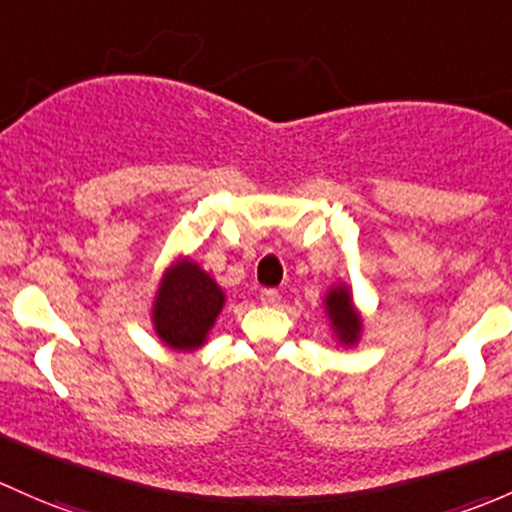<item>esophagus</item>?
Segmentation results:
<instances>
[{
	"instance_id": "esophagus-1",
	"label": "esophagus",
	"mask_w": 512,
	"mask_h": 512,
	"mask_svg": "<svg viewBox=\"0 0 512 512\" xmlns=\"http://www.w3.org/2000/svg\"><path fill=\"white\" fill-rule=\"evenodd\" d=\"M279 299H282V297H279L277 289H262L260 301H262V304H265V306H277Z\"/></svg>"
}]
</instances>
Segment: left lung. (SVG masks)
Masks as SVG:
<instances>
[{
	"instance_id": "8db88e82",
	"label": "left lung",
	"mask_w": 512,
	"mask_h": 512,
	"mask_svg": "<svg viewBox=\"0 0 512 512\" xmlns=\"http://www.w3.org/2000/svg\"><path fill=\"white\" fill-rule=\"evenodd\" d=\"M324 306L338 343H343V346H355L360 338V331H363V321H360V314L353 306L351 289H348L346 284L333 287L331 292L326 294Z\"/></svg>"
}]
</instances>
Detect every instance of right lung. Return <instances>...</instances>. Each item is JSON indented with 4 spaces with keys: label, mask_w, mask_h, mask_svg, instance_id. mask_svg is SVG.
Returning <instances> with one entry per match:
<instances>
[{
    "label": "right lung",
    "mask_w": 512,
    "mask_h": 512,
    "mask_svg": "<svg viewBox=\"0 0 512 512\" xmlns=\"http://www.w3.org/2000/svg\"><path fill=\"white\" fill-rule=\"evenodd\" d=\"M223 304V289L186 257L161 279L152 309L154 331L174 351H196L206 343Z\"/></svg>",
    "instance_id": "obj_1"
}]
</instances>
